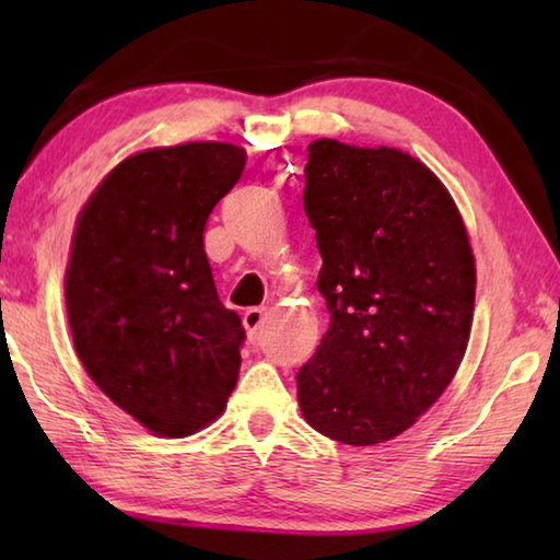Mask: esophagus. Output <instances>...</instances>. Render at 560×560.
<instances>
[{
  "mask_svg": "<svg viewBox=\"0 0 560 560\" xmlns=\"http://www.w3.org/2000/svg\"><path fill=\"white\" fill-rule=\"evenodd\" d=\"M264 318H267V308H264V306H254V308L246 311V314H244V328H246V334L257 336V330L261 328Z\"/></svg>",
  "mask_w": 560,
  "mask_h": 560,
  "instance_id": "34e87169",
  "label": "esophagus"
}]
</instances>
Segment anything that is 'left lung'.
<instances>
[{"label":"left lung","instance_id":"obj_1","mask_svg":"<svg viewBox=\"0 0 560 560\" xmlns=\"http://www.w3.org/2000/svg\"><path fill=\"white\" fill-rule=\"evenodd\" d=\"M303 175L330 324L296 373L301 412L343 444L393 440L438 402L467 350V230L447 187L402 150L320 138Z\"/></svg>","mask_w":560,"mask_h":560}]
</instances>
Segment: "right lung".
<instances>
[{"instance_id":"obj_1","label":"right lung","mask_w":560,"mask_h":560,"mask_svg":"<svg viewBox=\"0 0 560 560\" xmlns=\"http://www.w3.org/2000/svg\"><path fill=\"white\" fill-rule=\"evenodd\" d=\"M244 163L230 143L145 150L110 170L75 222V353L120 410L165 438L220 417L240 377L244 326L217 296L202 234Z\"/></svg>"}]
</instances>
